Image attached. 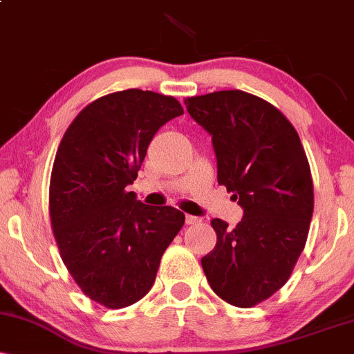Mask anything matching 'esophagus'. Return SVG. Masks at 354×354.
I'll list each match as a JSON object with an SVG mask.
<instances>
[{"mask_svg": "<svg viewBox=\"0 0 354 354\" xmlns=\"http://www.w3.org/2000/svg\"><path fill=\"white\" fill-rule=\"evenodd\" d=\"M201 219L198 216H191V214H186V225H198Z\"/></svg>", "mask_w": 354, "mask_h": 354, "instance_id": "34e87169", "label": "esophagus"}]
</instances>
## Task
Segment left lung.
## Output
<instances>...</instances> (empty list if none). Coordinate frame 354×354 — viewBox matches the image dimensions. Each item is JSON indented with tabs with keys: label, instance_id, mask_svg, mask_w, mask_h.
<instances>
[{
	"label": "left lung",
	"instance_id": "obj_1",
	"mask_svg": "<svg viewBox=\"0 0 354 354\" xmlns=\"http://www.w3.org/2000/svg\"><path fill=\"white\" fill-rule=\"evenodd\" d=\"M185 104L213 140L218 183L245 213L233 230L211 219L218 239L201 258L203 271L219 298L251 308L288 281L306 245L315 205L310 163L293 124L258 96L228 89Z\"/></svg>",
	"mask_w": 354,
	"mask_h": 354
}]
</instances>
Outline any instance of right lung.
<instances>
[{"label": "right lung", "instance_id": "1", "mask_svg": "<svg viewBox=\"0 0 354 354\" xmlns=\"http://www.w3.org/2000/svg\"><path fill=\"white\" fill-rule=\"evenodd\" d=\"M180 115L173 96L111 93L81 109L56 153L50 218L61 259L81 291L111 310L151 290L161 256L185 225L180 209L153 208L126 189L158 129Z\"/></svg>", "mask_w": 354, "mask_h": 354}]
</instances>
